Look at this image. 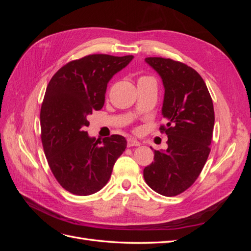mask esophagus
Returning <instances> with one entry per match:
<instances>
[{
  "instance_id": "obj_1",
  "label": "esophagus",
  "mask_w": 251,
  "mask_h": 251,
  "mask_svg": "<svg viewBox=\"0 0 251 251\" xmlns=\"http://www.w3.org/2000/svg\"><path fill=\"white\" fill-rule=\"evenodd\" d=\"M140 142L133 137H130L127 139V147H139Z\"/></svg>"
}]
</instances>
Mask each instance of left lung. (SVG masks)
<instances>
[{"label": "left lung", "instance_id": "left-lung-1", "mask_svg": "<svg viewBox=\"0 0 251 251\" xmlns=\"http://www.w3.org/2000/svg\"><path fill=\"white\" fill-rule=\"evenodd\" d=\"M164 87L160 126L168 149L154 151V161L143 170L147 184L165 197L192 186L206 162L215 125L212 100L200 74L171 58L147 57ZM153 150V149H151Z\"/></svg>", "mask_w": 251, "mask_h": 251}]
</instances>
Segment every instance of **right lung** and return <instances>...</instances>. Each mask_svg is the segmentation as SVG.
<instances>
[{
  "mask_svg": "<svg viewBox=\"0 0 251 251\" xmlns=\"http://www.w3.org/2000/svg\"><path fill=\"white\" fill-rule=\"evenodd\" d=\"M133 55L92 54L72 60L53 75L41 109L42 143L51 172L66 191L92 195L108 183L126 148L124 136L90 137L88 115L103 107L108 82Z\"/></svg>",
  "mask_w": 251,
  "mask_h": 251,
  "instance_id": "right-lung-1",
  "label": "right lung"
}]
</instances>
